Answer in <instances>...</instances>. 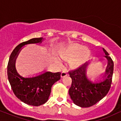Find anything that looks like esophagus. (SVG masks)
Here are the masks:
<instances>
[{"instance_id": "1", "label": "esophagus", "mask_w": 121, "mask_h": 121, "mask_svg": "<svg viewBox=\"0 0 121 121\" xmlns=\"http://www.w3.org/2000/svg\"><path fill=\"white\" fill-rule=\"evenodd\" d=\"M67 75H68L67 72L62 71L61 73V77H65V76H67Z\"/></svg>"}]
</instances>
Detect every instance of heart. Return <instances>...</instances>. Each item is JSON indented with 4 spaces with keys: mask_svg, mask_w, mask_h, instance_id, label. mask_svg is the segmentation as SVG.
<instances>
[{
    "mask_svg": "<svg viewBox=\"0 0 121 121\" xmlns=\"http://www.w3.org/2000/svg\"><path fill=\"white\" fill-rule=\"evenodd\" d=\"M60 56L62 59H71L69 64L73 68L80 66L90 56V51L86 48H84L82 45L77 44L69 45L66 49L60 52ZM60 64L59 59H56Z\"/></svg>",
    "mask_w": 121,
    "mask_h": 121,
    "instance_id": "obj_1",
    "label": "heart"
}]
</instances>
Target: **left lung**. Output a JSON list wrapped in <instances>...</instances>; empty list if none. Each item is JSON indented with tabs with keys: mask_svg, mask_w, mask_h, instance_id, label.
Returning a JSON list of instances; mask_svg holds the SVG:
<instances>
[{
	"mask_svg": "<svg viewBox=\"0 0 121 121\" xmlns=\"http://www.w3.org/2000/svg\"><path fill=\"white\" fill-rule=\"evenodd\" d=\"M103 51L105 57L108 60L104 81L94 83L87 78V62L69 72L72 81L69 94L73 103L77 106L81 108L91 107L101 100L109 92L113 77L114 63L106 50L103 48Z\"/></svg>",
	"mask_w": 121,
	"mask_h": 121,
	"instance_id": "left-lung-1",
	"label": "left lung"
}]
</instances>
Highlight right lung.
I'll list each match as a JSON object with an SVG mask.
<instances>
[{"label":"right lung","mask_w":121,"mask_h":121,"mask_svg":"<svg viewBox=\"0 0 121 121\" xmlns=\"http://www.w3.org/2000/svg\"><path fill=\"white\" fill-rule=\"evenodd\" d=\"M44 39L34 38L20 43L11 54L7 66L8 80L15 95L24 103L38 106L48 101L52 85L61 78V73L45 72L36 77L24 78L17 73L15 61L22 48L30 44L41 43Z\"/></svg>","instance_id":"obj_1"}]
</instances>
